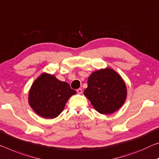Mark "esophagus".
Listing matches in <instances>:
<instances>
[{
  "label": "esophagus",
  "instance_id": "34e87169",
  "mask_svg": "<svg viewBox=\"0 0 159 159\" xmlns=\"http://www.w3.org/2000/svg\"><path fill=\"white\" fill-rule=\"evenodd\" d=\"M77 92L79 93V94H81V93H82V89H78L77 90Z\"/></svg>",
  "mask_w": 159,
  "mask_h": 159
}]
</instances>
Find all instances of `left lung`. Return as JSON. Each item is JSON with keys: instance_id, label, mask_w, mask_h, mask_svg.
<instances>
[{"instance_id": "1", "label": "left lung", "mask_w": 159, "mask_h": 159, "mask_svg": "<svg viewBox=\"0 0 159 159\" xmlns=\"http://www.w3.org/2000/svg\"><path fill=\"white\" fill-rule=\"evenodd\" d=\"M87 85L84 94L99 113H114L127 98L125 83L120 75L110 67L93 72L88 78Z\"/></svg>"}]
</instances>
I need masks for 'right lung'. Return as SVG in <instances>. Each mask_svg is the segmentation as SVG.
Here are the masks:
<instances>
[{
  "label": "right lung",
  "mask_w": 159,
  "mask_h": 159,
  "mask_svg": "<svg viewBox=\"0 0 159 159\" xmlns=\"http://www.w3.org/2000/svg\"><path fill=\"white\" fill-rule=\"evenodd\" d=\"M75 93L68 83L60 81L55 75L43 72L31 86L28 101L37 115L53 119L61 113L67 101Z\"/></svg>",
  "instance_id": "add662e5"
}]
</instances>
